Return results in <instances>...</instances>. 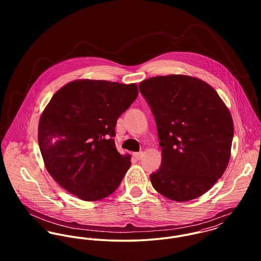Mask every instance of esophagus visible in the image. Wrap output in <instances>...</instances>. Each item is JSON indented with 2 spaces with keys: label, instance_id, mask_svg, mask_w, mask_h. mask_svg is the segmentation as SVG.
<instances>
[{
  "label": "esophagus",
  "instance_id": "34e87169",
  "mask_svg": "<svg viewBox=\"0 0 261 261\" xmlns=\"http://www.w3.org/2000/svg\"><path fill=\"white\" fill-rule=\"evenodd\" d=\"M143 151H139V152H134V156L137 159V160H141L143 158Z\"/></svg>",
  "mask_w": 261,
  "mask_h": 261
}]
</instances>
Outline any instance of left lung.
I'll use <instances>...</instances> for the list:
<instances>
[{
    "label": "left lung",
    "mask_w": 261,
    "mask_h": 261,
    "mask_svg": "<svg viewBox=\"0 0 261 261\" xmlns=\"http://www.w3.org/2000/svg\"><path fill=\"white\" fill-rule=\"evenodd\" d=\"M139 87L154 116L162 148L151 185L177 202L200 197L227 168L234 134L230 112L214 88L195 77L156 76Z\"/></svg>",
    "instance_id": "obj_1"
}]
</instances>
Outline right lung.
<instances>
[{"label":"right lung","instance_id":"obj_1","mask_svg":"<svg viewBox=\"0 0 261 261\" xmlns=\"http://www.w3.org/2000/svg\"><path fill=\"white\" fill-rule=\"evenodd\" d=\"M138 94L134 83L82 79L53 95L40 117L38 143L48 173L67 192L97 201L120 185L132 163L115 149L114 127Z\"/></svg>","mask_w":261,"mask_h":261}]
</instances>
